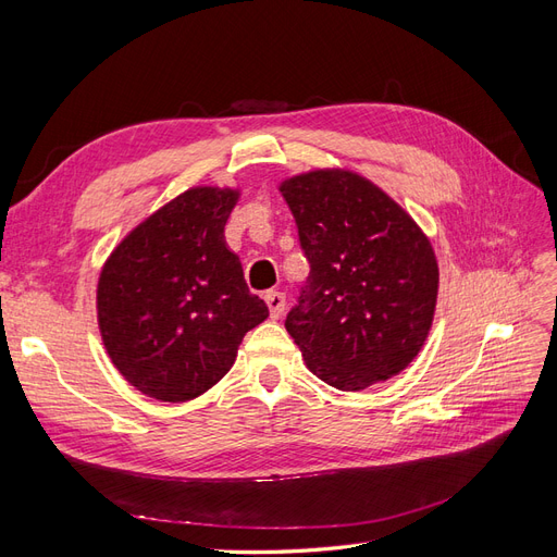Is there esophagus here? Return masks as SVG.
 <instances>
[{
  "instance_id": "34e87169",
  "label": "esophagus",
  "mask_w": 557,
  "mask_h": 557,
  "mask_svg": "<svg viewBox=\"0 0 557 557\" xmlns=\"http://www.w3.org/2000/svg\"><path fill=\"white\" fill-rule=\"evenodd\" d=\"M264 301L269 307V315H272L274 320L285 311V295L278 293V290H267L264 293Z\"/></svg>"
}]
</instances>
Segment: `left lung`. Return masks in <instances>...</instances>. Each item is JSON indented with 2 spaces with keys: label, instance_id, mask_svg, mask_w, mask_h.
I'll return each instance as SVG.
<instances>
[{
  "label": "left lung",
  "instance_id": "1",
  "mask_svg": "<svg viewBox=\"0 0 557 557\" xmlns=\"http://www.w3.org/2000/svg\"><path fill=\"white\" fill-rule=\"evenodd\" d=\"M309 278L285 330L339 391L399 374L432 327L440 267L430 239L372 181L318 170L281 183Z\"/></svg>",
  "mask_w": 557,
  "mask_h": 557
}]
</instances>
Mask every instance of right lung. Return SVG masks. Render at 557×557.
<instances>
[{
  "mask_svg": "<svg viewBox=\"0 0 557 557\" xmlns=\"http://www.w3.org/2000/svg\"><path fill=\"white\" fill-rule=\"evenodd\" d=\"M237 190L193 188L134 227L97 285L111 362L137 391L185 401L221 381L269 309L225 244Z\"/></svg>",
  "mask_w": 557,
  "mask_h": 557,
  "instance_id": "1",
  "label": "right lung"
}]
</instances>
